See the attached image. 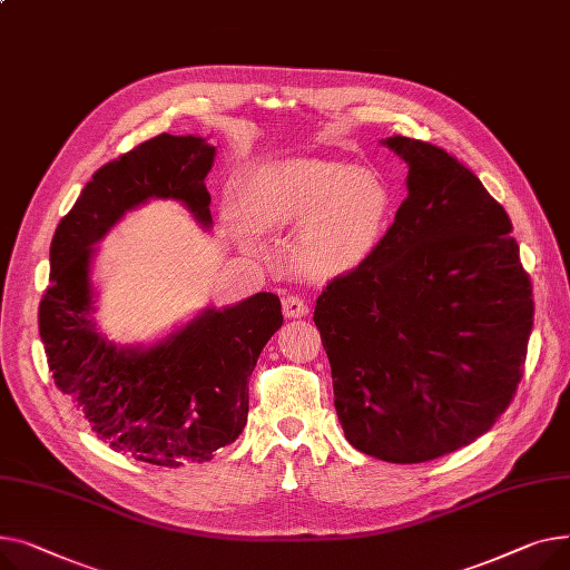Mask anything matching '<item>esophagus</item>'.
<instances>
[{
    "mask_svg": "<svg viewBox=\"0 0 570 570\" xmlns=\"http://www.w3.org/2000/svg\"><path fill=\"white\" fill-rule=\"evenodd\" d=\"M283 313H285V317H304L306 313H308V304L301 296H296V294H287L285 298H283Z\"/></svg>",
    "mask_w": 570,
    "mask_h": 570,
    "instance_id": "esophagus-1",
    "label": "esophagus"
}]
</instances>
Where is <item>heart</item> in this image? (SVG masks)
<instances>
[{
	"mask_svg": "<svg viewBox=\"0 0 570 570\" xmlns=\"http://www.w3.org/2000/svg\"><path fill=\"white\" fill-rule=\"evenodd\" d=\"M237 216L253 232L298 227L294 257L311 276L354 272L380 248L391 193L371 170L328 158L287 160L255 173L239 190Z\"/></svg>",
	"mask_w": 570,
	"mask_h": 570,
	"instance_id": "b5f03b06",
	"label": "heart"
}]
</instances>
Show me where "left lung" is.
<instances>
[{"mask_svg": "<svg viewBox=\"0 0 570 570\" xmlns=\"http://www.w3.org/2000/svg\"><path fill=\"white\" fill-rule=\"evenodd\" d=\"M410 165L380 248L331 278L315 324L347 442L386 462H428L485 434L522 380L531 281L511 218L455 156L384 140Z\"/></svg>", "mask_w": 570, "mask_h": 570, "instance_id": "1", "label": "left lung"}]
</instances>
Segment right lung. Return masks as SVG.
<instances>
[{
	"instance_id": "1",
	"label": "right lung",
	"mask_w": 570,
	"mask_h": 570,
	"mask_svg": "<svg viewBox=\"0 0 570 570\" xmlns=\"http://www.w3.org/2000/svg\"><path fill=\"white\" fill-rule=\"evenodd\" d=\"M216 149L203 138L160 136L94 173L50 246V285L39 331L57 389L98 440L158 466L205 462L248 421V380L262 347L283 326L281 298L259 292L205 311L149 350H117L89 313L94 244L149 197H173L212 223L207 173Z\"/></svg>"
}]
</instances>
